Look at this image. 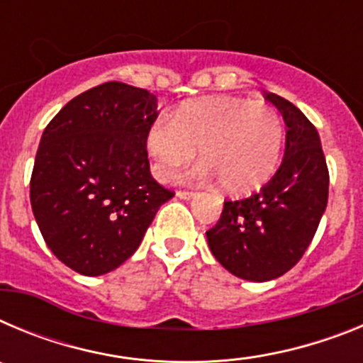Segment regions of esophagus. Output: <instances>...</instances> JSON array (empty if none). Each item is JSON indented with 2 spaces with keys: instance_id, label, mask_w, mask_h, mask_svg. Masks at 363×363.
I'll return each instance as SVG.
<instances>
[{
  "instance_id": "obj_1",
  "label": "esophagus",
  "mask_w": 363,
  "mask_h": 363,
  "mask_svg": "<svg viewBox=\"0 0 363 363\" xmlns=\"http://www.w3.org/2000/svg\"><path fill=\"white\" fill-rule=\"evenodd\" d=\"M176 196L182 198V200H191V198L196 196V192L194 191H178L176 192Z\"/></svg>"
}]
</instances>
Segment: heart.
<instances>
[{"label":"heart","instance_id":"obj_1","mask_svg":"<svg viewBox=\"0 0 363 363\" xmlns=\"http://www.w3.org/2000/svg\"><path fill=\"white\" fill-rule=\"evenodd\" d=\"M284 121L274 107L251 99L218 96L194 99L160 116L147 130L145 149L154 176L169 182L200 152L191 178H218L233 194L267 184L284 149Z\"/></svg>","mask_w":363,"mask_h":363}]
</instances>
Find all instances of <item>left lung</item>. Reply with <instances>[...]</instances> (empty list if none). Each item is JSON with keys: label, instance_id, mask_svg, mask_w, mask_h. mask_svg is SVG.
Returning a JSON list of instances; mask_svg holds the SVG:
<instances>
[{"label": "left lung", "instance_id": "obj_1", "mask_svg": "<svg viewBox=\"0 0 363 363\" xmlns=\"http://www.w3.org/2000/svg\"><path fill=\"white\" fill-rule=\"evenodd\" d=\"M287 125L277 174L256 194L225 201L213 229L211 252L234 277L269 281L294 267L313 242L329 196V171L318 130L281 96L267 92Z\"/></svg>", "mask_w": 363, "mask_h": 363}]
</instances>
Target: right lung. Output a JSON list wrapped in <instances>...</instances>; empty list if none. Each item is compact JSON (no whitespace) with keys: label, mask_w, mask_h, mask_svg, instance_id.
<instances>
[{"label":"right lung","mask_w":363,"mask_h":363,"mask_svg":"<svg viewBox=\"0 0 363 363\" xmlns=\"http://www.w3.org/2000/svg\"><path fill=\"white\" fill-rule=\"evenodd\" d=\"M156 118V96L107 82L70 99L45 127L32 213L45 243L72 271L99 277L120 267L174 196L150 176L145 136Z\"/></svg>","instance_id":"right-lung-1"}]
</instances>
